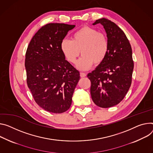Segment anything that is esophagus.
<instances>
[{"label":"esophagus","instance_id":"esophagus-1","mask_svg":"<svg viewBox=\"0 0 153 153\" xmlns=\"http://www.w3.org/2000/svg\"><path fill=\"white\" fill-rule=\"evenodd\" d=\"M80 76L81 77H84L86 76V74L84 73H80Z\"/></svg>","mask_w":153,"mask_h":153}]
</instances>
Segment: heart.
Masks as SVG:
<instances>
[{
    "instance_id": "1",
    "label": "heart",
    "mask_w": 153,
    "mask_h": 153,
    "mask_svg": "<svg viewBox=\"0 0 153 153\" xmlns=\"http://www.w3.org/2000/svg\"><path fill=\"white\" fill-rule=\"evenodd\" d=\"M60 49L66 59L72 63L81 52L82 56L76 66L80 70H87L93 64L97 66L103 62L108 52V41L105 34L85 26L74 33L72 40L63 39Z\"/></svg>"
}]
</instances>
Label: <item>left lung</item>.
<instances>
[{
    "label": "left lung",
    "instance_id": "left-lung-1",
    "mask_svg": "<svg viewBox=\"0 0 153 153\" xmlns=\"http://www.w3.org/2000/svg\"><path fill=\"white\" fill-rule=\"evenodd\" d=\"M101 24L108 41V52L103 62L88 74L90 93L94 103L102 108L119 104L127 94L134 69L131 46L126 35L114 22L101 18L93 25Z\"/></svg>",
    "mask_w": 153,
    "mask_h": 153
}]
</instances>
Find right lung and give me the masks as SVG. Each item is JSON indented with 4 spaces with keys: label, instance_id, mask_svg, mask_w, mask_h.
<instances>
[{
    "label": "right lung",
    "instance_id": "add662e5",
    "mask_svg": "<svg viewBox=\"0 0 153 153\" xmlns=\"http://www.w3.org/2000/svg\"><path fill=\"white\" fill-rule=\"evenodd\" d=\"M75 25L50 23L35 34L27 48V83L37 104L54 114L66 112L72 103L80 73L60 49L62 41Z\"/></svg>",
    "mask_w": 153,
    "mask_h": 153
}]
</instances>
